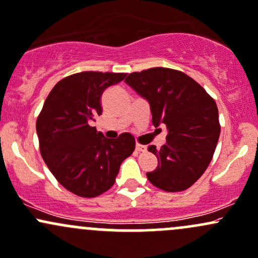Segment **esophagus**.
<instances>
[{"label": "esophagus", "mask_w": 258, "mask_h": 258, "mask_svg": "<svg viewBox=\"0 0 258 258\" xmlns=\"http://www.w3.org/2000/svg\"><path fill=\"white\" fill-rule=\"evenodd\" d=\"M135 150H137L138 152L146 151V146L145 145H141V144H137V146H135Z\"/></svg>", "instance_id": "34e87169"}]
</instances>
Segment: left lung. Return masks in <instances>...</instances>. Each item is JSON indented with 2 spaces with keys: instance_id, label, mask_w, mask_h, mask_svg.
<instances>
[{
  "instance_id": "8db88e82",
  "label": "left lung",
  "mask_w": 258,
  "mask_h": 258,
  "mask_svg": "<svg viewBox=\"0 0 258 258\" xmlns=\"http://www.w3.org/2000/svg\"><path fill=\"white\" fill-rule=\"evenodd\" d=\"M150 103L152 124H165L166 144L148 150L157 167L148 179L165 192H181L192 185L209 166L220 135L218 107L192 77L178 70L151 68L125 79Z\"/></svg>"
}]
</instances>
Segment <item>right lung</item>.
I'll use <instances>...</instances> for the list:
<instances>
[{"mask_svg": "<svg viewBox=\"0 0 258 258\" xmlns=\"http://www.w3.org/2000/svg\"><path fill=\"white\" fill-rule=\"evenodd\" d=\"M126 74L84 71L60 80L37 119L43 160L56 181L74 195L95 198L115 182L121 162L133 154L135 139L123 133L109 140L91 126L102 114L101 97Z\"/></svg>", "mask_w": 258, "mask_h": 258, "instance_id": "add662e5", "label": "right lung"}]
</instances>
